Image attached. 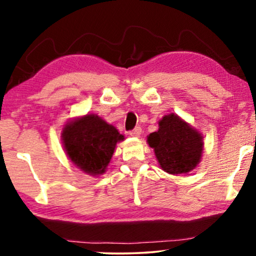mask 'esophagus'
Masks as SVG:
<instances>
[{
    "label": "esophagus",
    "mask_w": 256,
    "mask_h": 256,
    "mask_svg": "<svg viewBox=\"0 0 256 256\" xmlns=\"http://www.w3.org/2000/svg\"><path fill=\"white\" fill-rule=\"evenodd\" d=\"M141 132H142L141 127H135L134 129H132V130L129 132V135L135 136V138H138V136L141 135Z\"/></svg>",
    "instance_id": "esophagus-1"
}]
</instances>
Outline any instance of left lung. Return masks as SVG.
<instances>
[{"mask_svg":"<svg viewBox=\"0 0 256 256\" xmlns=\"http://www.w3.org/2000/svg\"><path fill=\"white\" fill-rule=\"evenodd\" d=\"M149 146L162 169L168 174H186L199 163L202 152V138L176 114L166 115L160 129L148 136Z\"/></svg>","mask_w":256,"mask_h":256,"instance_id":"left-lung-1","label":"left lung"}]
</instances>
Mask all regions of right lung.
Instances as JSON below:
<instances>
[{
	"label": "right lung",
	"instance_id": "obj_1",
	"mask_svg": "<svg viewBox=\"0 0 256 256\" xmlns=\"http://www.w3.org/2000/svg\"><path fill=\"white\" fill-rule=\"evenodd\" d=\"M62 138L68 158L92 176L104 172L115 146L124 140L118 129L93 114L66 124Z\"/></svg>",
	"mask_w": 256,
	"mask_h": 256
}]
</instances>
